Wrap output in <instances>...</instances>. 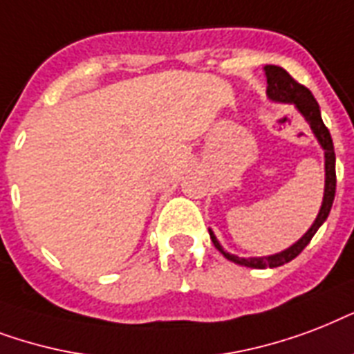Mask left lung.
Listing matches in <instances>:
<instances>
[{"label": "left lung", "mask_w": 354, "mask_h": 354, "mask_svg": "<svg viewBox=\"0 0 354 354\" xmlns=\"http://www.w3.org/2000/svg\"><path fill=\"white\" fill-rule=\"evenodd\" d=\"M266 81H268V100L275 101V103H284V105H294L297 109L301 116L305 118L306 123L310 125L312 133L316 136L317 144L322 146L323 155H325V190H323V201L317 212L316 220L310 225V229L303 234L295 243H292L288 249H284L281 253L268 254V257H238L221 248V243L218 242V238L212 232V229H208L210 240L214 242L216 249L220 251L227 260H231L234 264L245 266V268H254V270H264V268H279V266L286 264L290 260H294L303 249L308 245L312 236L316 234L317 229L325 223L330 207H333L334 194H336V155H334L333 138L328 129L325 127V123L322 120V111L317 101L314 100V95L308 88H305L303 84L295 83L294 79L290 77V73L284 68L279 66H264Z\"/></svg>", "instance_id": "1"}]
</instances>
